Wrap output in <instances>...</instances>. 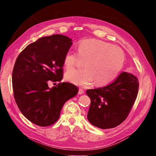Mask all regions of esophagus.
I'll return each instance as SVG.
<instances>
[{
	"instance_id": "obj_1",
	"label": "esophagus",
	"mask_w": 156,
	"mask_h": 156,
	"mask_svg": "<svg viewBox=\"0 0 156 156\" xmlns=\"http://www.w3.org/2000/svg\"><path fill=\"white\" fill-rule=\"evenodd\" d=\"M84 91L83 89L79 88V90H78V94H84Z\"/></svg>"
}]
</instances>
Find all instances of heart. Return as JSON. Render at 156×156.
<instances>
[{
    "label": "heart",
    "mask_w": 156,
    "mask_h": 156,
    "mask_svg": "<svg viewBox=\"0 0 156 156\" xmlns=\"http://www.w3.org/2000/svg\"><path fill=\"white\" fill-rule=\"evenodd\" d=\"M85 59L83 69H72L65 74L66 80L80 87L94 83L106 85L114 80L123 66L125 54L122 49L110 43L97 39H86L78 45V54L72 50L64 56V65L70 69L79 59Z\"/></svg>",
    "instance_id": "1"
}]
</instances>
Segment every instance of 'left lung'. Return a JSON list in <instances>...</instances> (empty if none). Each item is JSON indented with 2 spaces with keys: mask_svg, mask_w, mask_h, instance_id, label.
I'll use <instances>...</instances> for the list:
<instances>
[{
  "mask_svg": "<svg viewBox=\"0 0 156 156\" xmlns=\"http://www.w3.org/2000/svg\"><path fill=\"white\" fill-rule=\"evenodd\" d=\"M139 81L136 76L123 72L112 83L104 87L89 89L90 98L87 118L101 129H111L123 122L137 98Z\"/></svg>",
  "mask_w": 156,
  "mask_h": 156,
  "instance_id": "obj_1",
  "label": "left lung"
}]
</instances>
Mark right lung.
Segmentation results:
<instances>
[{"instance_id":"add662e5","label":"right lung","mask_w":156,"mask_h":156,"mask_svg":"<svg viewBox=\"0 0 156 156\" xmlns=\"http://www.w3.org/2000/svg\"><path fill=\"white\" fill-rule=\"evenodd\" d=\"M72 44L63 35L39 38L27 45L16 59L12 74L16 105L29 121L41 127L58 120L62 107L78 94V88L68 82L49 88L48 82L63 78L64 56Z\"/></svg>"}]
</instances>
